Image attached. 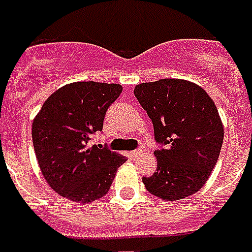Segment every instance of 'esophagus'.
<instances>
[{
    "instance_id": "1",
    "label": "esophagus",
    "mask_w": 252,
    "mask_h": 252,
    "mask_svg": "<svg viewBox=\"0 0 252 252\" xmlns=\"http://www.w3.org/2000/svg\"><path fill=\"white\" fill-rule=\"evenodd\" d=\"M140 155H143L142 150H135V151H131V152H130V156H131L132 158H138V156H140Z\"/></svg>"
}]
</instances>
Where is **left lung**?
Segmentation results:
<instances>
[{"mask_svg": "<svg viewBox=\"0 0 252 252\" xmlns=\"http://www.w3.org/2000/svg\"><path fill=\"white\" fill-rule=\"evenodd\" d=\"M134 94L152 120L158 168L143 177L147 191L164 200L198 192L208 181L224 140V126L209 94L190 80L166 78L135 86Z\"/></svg>", "mask_w": 252, "mask_h": 252, "instance_id": "obj_1", "label": "left lung"}]
</instances>
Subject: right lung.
<instances>
[{
    "instance_id": "obj_1",
    "label": "right lung",
    "mask_w": 252,
    "mask_h": 252,
    "mask_svg": "<svg viewBox=\"0 0 252 252\" xmlns=\"http://www.w3.org/2000/svg\"><path fill=\"white\" fill-rule=\"evenodd\" d=\"M121 92V84L74 82L50 94L33 118L36 158L46 183L58 195L91 203L109 191L126 158L88 143L92 134L102 130L106 109Z\"/></svg>"
}]
</instances>
